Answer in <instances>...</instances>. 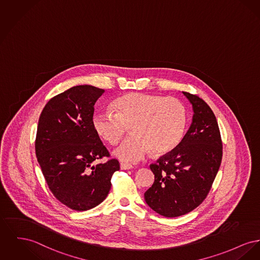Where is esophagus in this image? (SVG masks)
I'll return each instance as SVG.
<instances>
[{"label": "esophagus", "instance_id": "34e87169", "mask_svg": "<svg viewBox=\"0 0 260 260\" xmlns=\"http://www.w3.org/2000/svg\"><path fill=\"white\" fill-rule=\"evenodd\" d=\"M133 168H134V167H133L132 165L124 164V163H122V164H121V169H122V170H131V169Z\"/></svg>", "mask_w": 260, "mask_h": 260}]
</instances>
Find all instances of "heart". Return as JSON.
<instances>
[{
    "mask_svg": "<svg viewBox=\"0 0 260 260\" xmlns=\"http://www.w3.org/2000/svg\"><path fill=\"white\" fill-rule=\"evenodd\" d=\"M115 113L95 112L92 125L96 134L110 144L117 143L129 125L132 136L114 150L120 160L137 163L146 155H160L174 149L183 138L186 110L173 97L132 92L113 102Z\"/></svg>",
    "mask_w": 260,
    "mask_h": 260,
    "instance_id": "heart-1",
    "label": "heart"
}]
</instances>
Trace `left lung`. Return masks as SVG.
<instances>
[{
  "mask_svg": "<svg viewBox=\"0 0 260 260\" xmlns=\"http://www.w3.org/2000/svg\"><path fill=\"white\" fill-rule=\"evenodd\" d=\"M193 116L182 141L150 165L155 180L145 193L156 213L173 218L192 211L207 197L222 160L218 122L210 107L197 95L183 92Z\"/></svg>",
  "mask_w": 260,
  "mask_h": 260,
  "instance_id": "8db88e82",
  "label": "left lung"
}]
</instances>
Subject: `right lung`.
Here are the masks:
<instances>
[{"label": "right lung", "instance_id": "right-lung-1", "mask_svg": "<svg viewBox=\"0 0 260 260\" xmlns=\"http://www.w3.org/2000/svg\"><path fill=\"white\" fill-rule=\"evenodd\" d=\"M104 89L77 85L53 97L37 126L35 152L47 184L61 203L77 211L89 210L107 198L111 178L120 170L117 159L93 128L94 105Z\"/></svg>", "mask_w": 260, "mask_h": 260}]
</instances>
